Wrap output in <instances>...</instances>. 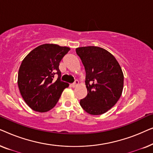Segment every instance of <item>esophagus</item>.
Instances as JSON below:
<instances>
[{
  "mask_svg": "<svg viewBox=\"0 0 153 153\" xmlns=\"http://www.w3.org/2000/svg\"><path fill=\"white\" fill-rule=\"evenodd\" d=\"M78 84H79V81H78V80H76V81H74V83H72V86L73 88H74V87L77 86V85H78Z\"/></svg>",
  "mask_w": 153,
  "mask_h": 153,
  "instance_id": "obj_1",
  "label": "esophagus"
}]
</instances>
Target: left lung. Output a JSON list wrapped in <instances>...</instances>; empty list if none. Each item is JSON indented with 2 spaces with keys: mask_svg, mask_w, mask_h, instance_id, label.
I'll return each instance as SVG.
<instances>
[{
  "mask_svg": "<svg viewBox=\"0 0 153 153\" xmlns=\"http://www.w3.org/2000/svg\"><path fill=\"white\" fill-rule=\"evenodd\" d=\"M76 52L84 66L88 91L86 97L80 100V105L89 114H103L117 103L122 95V69L114 56L101 47H79Z\"/></svg>",
  "mask_w": 153,
  "mask_h": 153,
  "instance_id": "8db88e82",
  "label": "left lung"
}]
</instances>
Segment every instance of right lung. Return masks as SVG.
Returning a JSON list of instances; mask_svg holds the SVG:
<instances>
[{
	"label": "right lung",
	"mask_w": 153,
	"mask_h": 153,
	"mask_svg": "<svg viewBox=\"0 0 153 153\" xmlns=\"http://www.w3.org/2000/svg\"><path fill=\"white\" fill-rule=\"evenodd\" d=\"M67 47L45 44L32 50L22 60L18 86L25 102L33 110L47 112L53 108L68 83L60 81L59 64L70 51ZM58 74L55 80L54 75Z\"/></svg>",
	"instance_id": "1"
}]
</instances>
